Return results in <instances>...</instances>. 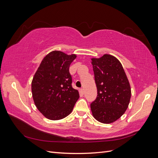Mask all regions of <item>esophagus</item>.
<instances>
[{
  "label": "esophagus",
  "mask_w": 158,
  "mask_h": 158,
  "mask_svg": "<svg viewBox=\"0 0 158 158\" xmlns=\"http://www.w3.org/2000/svg\"><path fill=\"white\" fill-rule=\"evenodd\" d=\"M80 93L82 94V95H84V89H82H82H80Z\"/></svg>",
  "instance_id": "obj_1"
}]
</instances>
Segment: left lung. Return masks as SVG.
Returning a JSON list of instances; mask_svg holds the SVG:
<instances>
[{"label": "left lung", "instance_id": "left-lung-1", "mask_svg": "<svg viewBox=\"0 0 158 158\" xmlns=\"http://www.w3.org/2000/svg\"><path fill=\"white\" fill-rule=\"evenodd\" d=\"M98 95L90 105L94 117L100 123L116 121L125 113L131 97V88L121 63L116 57L105 54L92 58Z\"/></svg>", "mask_w": 158, "mask_h": 158}]
</instances>
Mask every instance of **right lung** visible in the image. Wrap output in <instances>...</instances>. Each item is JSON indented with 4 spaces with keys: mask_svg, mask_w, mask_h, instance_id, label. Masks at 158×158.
I'll return each mask as SVG.
<instances>
[{
    "mask_svg": "<svg viewBox=\"0 0 158 158\" xmlns=\"http://www.w3.org/2000/svg\"><path fill=\"white\" fill-rule=\"evenodd\" d=\"M76 58L59 51L47 54L31 82L33 102L41 113L50 120H60L71 113L80 95L72 87L69 67Z\"/></svg>",
    "mask_w": 158,
    "mask_h": 158,
    "instance_id": "obj_1",
    "label": "right lung"
}]
</instances>
